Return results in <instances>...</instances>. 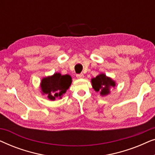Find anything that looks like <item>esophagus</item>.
I'll list each match as a JSON object with an SVG mask.
<instances>
[{"label":"esophagus","mask_w":155,"mask_h":155,"mask_svg":"<svg viewBox=\"0 0 155 155\" xmlns=\"http://www.w3.org/2000/svg\"><path fill=\"white\" fill-rule=\"evenodd\" d=\"M76 77H77V78H78V79H80V78H84V75L82 73L77 74V75H76Z\"/></svg>","instance_id":"obj_1"}]
</instances>
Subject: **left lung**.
Listing matches in <instances>:
<instances>
[{
  "label": "left lung",
  "instance_id": "obj_1",
  "mask_svg": "<svg viewBox=\"0 0 155 155\" xmlns=\"http://www.w3.org/2000/svg\"><path fill=\"white\" fill-rule=\"evenodd\" d=\"M92 84L95 91H100L101 95H107L109 93V90L111 87H115L116 84L114 80L108 78L104 74H100L96 78L92 79Z\"/></svg>",
  "mask_w": 155,
  "mask_h": 155
}]
</instances>
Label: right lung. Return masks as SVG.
I'll list each match as a JSON object with an SVG mask.
<instances>
[{"mask_svg": "<svg viewBox=\"0 0 155 155\" xmlns=\"http://www.w3.org/2000/svg\"><path fill=\"white\" fill-rule=\"evenodd\" d=\"M71 82L72 78L69 75H61L60 73H55L41 80V87L44 94L48 95V99L55 100L65 94Z\"/></svg>", "mask_w": 155, "mask_h": 155, "instance_id": "right-lung-1", "label": "right lung"}]
</instances>
